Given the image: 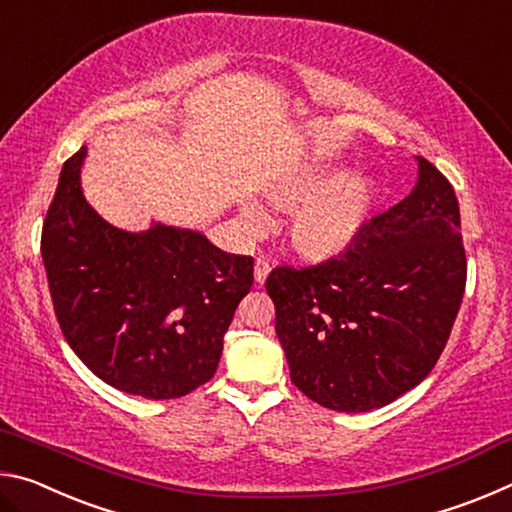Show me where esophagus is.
Instances as JSON below:
<instances>
[{"mask_svg":"<svg viewBox=\"0 0 512 512\" xmlns=\"http://www.w3.org/2000/svg\"><path fill=\"white\" fill-rule=\"evenodd\" d=\"M268 273H271V264H268V259L257 257L255 259V284L257 287H262V284L266 282Z\"/></svg>","mask_w":512,"mask_h":512,"instance_id":"obj_1","label":"esophagus"}]
</instances>
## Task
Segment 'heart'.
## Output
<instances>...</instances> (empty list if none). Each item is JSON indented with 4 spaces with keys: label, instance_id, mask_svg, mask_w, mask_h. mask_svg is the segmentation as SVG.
Segmentation results:
<instances>
[{
    "label": "heart",
    "instance_id": "heart-1",
    "mask_svg": "<svg viewBox=\"0 0 512 512\" xmlns=\"http://www.w3.org/2000/svg\"><path fill=\"white\" fill-rule=\"evenodd\" d=\"M377 185L363 171L339 173L323 164H302L284 171L264 189V203L273 212L296 207L287 223L291 250L307 262H332L348 253L366 228L375 203ZM241 225L259 232L262 214L253 205H241Z\"/></svg>",
    "mask_w": 512,
    "mask_h": 512
}]
</instances>
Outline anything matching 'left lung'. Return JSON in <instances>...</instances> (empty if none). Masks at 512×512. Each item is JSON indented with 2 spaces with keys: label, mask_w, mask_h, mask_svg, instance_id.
Masks as SVG:
<instances>
[{
  "label": "left lung",
  "mask_w": 512,
  "mask_h": 512,
  "mask_svg": "<svg viewBox=\"0 0 512 512\" xmlns=\"http://www.w3.org/2000/svg\"><path fill=\"white\" fill-rule=\"evenodd\" d=\"M411 194L332 262L266 277L291 381L341 413L391 404L436 366L465 291L461 212L420 155Z\"/></svg>",
  "instance_id": "obj_1"
}]
</instances>
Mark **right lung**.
<instances>
[{
	"label": "right lung",
	"instance_id": "obj_1",
	"mask_svg": "<svg viewBox=\"0 0 512 512\" xmlns=\"http://www.w3.org/2000/svg\"><path fill=\"white\" fill-rule=\"evenodd\" d=\"M88 146L63 164L42 225V262L69 348L117 391L173 400L210 381L253 257L203 232L153 223L128 232L85 201Z\"/></svg>",
	"mask_w": 512,
	"mask_h": 512
}]
</instances>
